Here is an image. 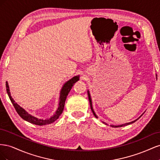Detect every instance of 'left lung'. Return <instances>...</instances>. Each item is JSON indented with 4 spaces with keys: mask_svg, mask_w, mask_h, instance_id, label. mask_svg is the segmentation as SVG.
Returning a JSON list of instances; mask_svg holds the SVG:
<instances>
[{
    "mask_svg": "<svg viewBox=\"0 0 160 160\" xmlns=\"http://www.w3.org/2000/svg\"><path fill=\"white\" fill-rule=\"evenodd\" d=\"M156 76H157V75H156ZM88 97H89V103H90L91 109V111H92V112H93V115H95V117L96 118H98V116H97V115L95 114V111H94L93 109V106H92V101H91V95H90V93H89V91H88ZM142 115L140 116V117H139V118H141V117H142ZM139 118H138L137 119H135V120L133 121V122H129V123H124V124H122V125H111V126H112L113 128H120V127H123V126H125V125H129V124H132V123H133L135 122L138 119H139ZM103 123H104V122H103ZM105 124L107 125V123H105Z\"/></svg>",
    "mask_w": 160,
    "mask_h": 160,
    "instance_id": "left-lung-1",
    "label": "left lung"
}]
</instances>
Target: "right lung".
Returning <instances> with one entry per match:
<instances>
[{
    "label": "right lung",
    "mask_w": 160,
    "mask_h": 160,
    "mask_svg": "<svg viewBox=\"0 0 160 160\" xmlns=\"http://www.w3.org/2000/svg\"><path fill=\"white\" fill-rule=\"evenodd\" d=\"M79 80V76H75L72 77V79H69L68 81H67L66 83L62 86V88L60 92V97H59V107H58L56 112L55 114L53 115L51 118H47L45 119H38L37 117H35L31 114L28 113V112L24 109L22 108H21L20 105H18L13 98L11 95V92L10 89H9V86L8 84V82L6 81V88H7V92L8 93V95L10 98V100L11 101V103H12L14 109H16L17 112L18 114L20 115V117L22 118L24 120L27 121V122L31 123L32 124L37 125H48V124H51L53 123L54 122L59 118V116L62 113V111H63L64 109V106H65V103L66 101V98L67 95H68L69 91H71L72 87L73 86V85L76 83L77 81Z\"/></svg>",
    "instance_id": "obj_1"
}]
</instances>
